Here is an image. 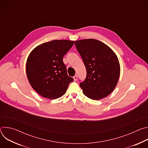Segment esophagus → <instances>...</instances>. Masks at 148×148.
Masks as SVG:
<instances>
[{
	"instance_id": "1",
	"label": "esophagus",
	"mask_w": 148,
	"mask_h": 148,
	"mask_svg": "<svg viewBox=\"0 0 148 148\" xmlns=\"http://www.w3.org/2000/svg\"><path fill=\"white\" fill-rule=\"evenodd\" d=\"M73 79L74 81H77V75H75L73 77Z\"/></svg>"
}]
</instances>
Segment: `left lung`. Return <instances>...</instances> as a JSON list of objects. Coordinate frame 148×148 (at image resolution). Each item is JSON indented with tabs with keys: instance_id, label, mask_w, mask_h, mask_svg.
I'll return each instance as SVG.
<instances>
[{
	"instance_id": "obj_1",
	"label": "left lung",
	"mask_w": 148,
	"mask_h": 148,
	"mask_svg": "<svg viewBox=\"0 0 148 148\" xmlns=\"http://www.w3.org/2000/svg\"><path fill=\"white\" fill-rule=\"evenodd\" d=\"M87 70V77L79 86L83 94L99 100L115 88L120 75V64L114 51L102 42L94 38L75 41Z\"/></svg>"
}]
</instances>
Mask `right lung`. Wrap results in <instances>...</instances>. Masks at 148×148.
<instances>
[{"label": "right lung", "instance_id": "add662e5", "mask_svg": "<svg viewBox=\"0 0 148 148\" xmlns=\"http://www.w3.org/2000/svg\"><path fill=\"white\" fill-rule=\"evenodd\" d=\"M73 45L74 41L54 40L37 46L29 54L27 77L32 87L42 97L50 99L60 98L73 81L62 61Z\"/></svg>", "mask_w": 148, "mask_h": 148}]
</instances>
